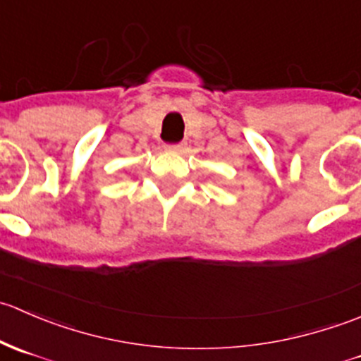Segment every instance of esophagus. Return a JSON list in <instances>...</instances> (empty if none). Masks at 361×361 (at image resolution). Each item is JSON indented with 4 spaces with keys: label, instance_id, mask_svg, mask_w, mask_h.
Returning a JSON list of instances; mask_svg holds the SVG:
<instances>
[{
    "label": "esophagus",
    "instance_id": "1",
    "mask_svg": "<svg viewBox=\"0 0 361 361\" xmlns=\"http://www.w3.org/2000/svg\"><path fill=\"white\" fill-rule=\"evenodd\" d=\"M167 150L169 152H174V154H181V152L185 150V147L181 143H176V145H167Z\"/></svg>",
    "mask_w": 361,
    "mask_h": 361
}]
</instances>
